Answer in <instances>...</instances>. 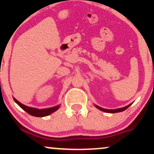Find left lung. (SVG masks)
<instances>
[{
	"label": "left lung",
	"mask_w": 154,
	"mask_h": 154,
	"mask_svg": "<svg viewBox=\"0 0 154 154\" xmlns=\"http://www.w3.org/2000/svg\"><path fill=\"white\" fill-rule=\"evenodd\" d=\"M131 104H132V103H131ZM131 104L127 105V106H124V107L115 109H104V108L100 107V106H97V105H95V107H97V109H100V111H102V112H106V113H112V114H113V113H117V112H123V111L126 110L127 108H129V106L131 105Z\"/></svg>",
	"instance_id": "1"
}]
</instances>
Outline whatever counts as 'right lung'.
<instances>
[{
	"mask_svg": "<svg viewBox=\"0 0 154 154\" xmlns=\"http://www.w3.org/2000/svg\"><path fill=\"white\" fill-rule=\"evenodd\" d=\"M13 100H14L15 102L16 103L20 106L21 108L23 109V110L25 111L27 113H28L30 115L36 116V117H43V116H46L50 115V114H52V113L56 112L58 109L60 107V105L58 104L57 106H53V107L50 108H47V109H39L37 108H33V107H30V106H26V105L23 104L22 103L18 102L16 99L13 97Z\"/></svg>",
	"mask_w": 154,
	"mask_h": 154,
	"instance_id": "obj_1",
	"label": "right lung"
}]
</instances>
